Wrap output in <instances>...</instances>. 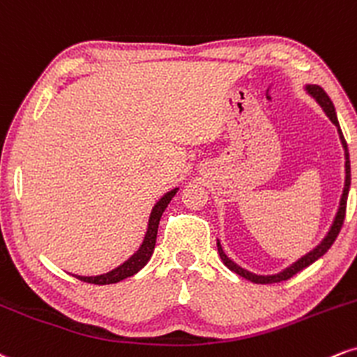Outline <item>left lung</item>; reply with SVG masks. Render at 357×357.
<instances>
[{"instance_id": "8db88e82", "label": "left lung", "mask_w": 357, "mask_h": 357, "mask_svg": "<svg viewBox=\"0 0 357 357\" xmlns=\"http://www.w3.org/2000/svg\"><path fill=\"white\" fill-rule=\"evenodd\" d=\"M305 90H307V93L312 96V98H316V102L321 105L322 110L326 112V115L329 116V120L333 121L334 125L337 127V133H339V138H341V144H342V149H344V158H346V180H344V190H342V195H341V202H339V208H337V213L336 217H334V222L333 225H331L328 236L322 238V242L319 245H316V249H312L311 252L305 254L304 257H301L299 261H296L292 266H289L284 269L282 272H279V274H272V275H257L254 274V272H249L244 267L237 266L236 262L232 261V259H229L227 255H225L224 249H222L220 242L217 241V249H219V255L222 259V262L225 264V266L229 267L230 271L236 272V274L242 275V278L250 280V282L254 284H274V282H280V280H287L291 279L292 275L297 274L299 271L305 269L307 266H311L312 262H316L317 259L322 257L328 250L331 249V245L334 244V241H336V237L339 236V230L342 227V222H344V217H346V204H347V194H349V185H351V162H349V150H347V144L344 140V135H342L341 132V127H339V121H337V115H336V110H334V105L331 102V98L326 93L324 90H322L321 86L317 85H307L305 86Z\"/></svg>"}]
</instances>
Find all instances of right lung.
<instances>
[{
	"mask_svg": "<svg viewBox=\"0 0 357 357\" xmlns=\"http://www.w3.org/2000/svg\"><path fill=\"white\" fill-rule=\"evenodd\" d=\"M178 188H174V190L167 192L165 195L155 204V207L152 208V213H150V219H149V227H146V234L144 237V242H142L140 249L137 250L128 261H125L121 266L116 267L107 274L102 275H95V278H85V275H75V278L83 280V282L88 284H96V286H107V284H115L120 282V280L132 278L133 274H137L142 267H145V264L150 261L152 257L153 249H155V242H157V232H158V224H160V217L163 211L167 208V205L170 204L172 197L177 194Z\"/></svg>",
	"mask_w": 357,
	"mask_h": 357,
	"instance_id": "add662e5",
	"label": "right lung"
}]
</instances>
